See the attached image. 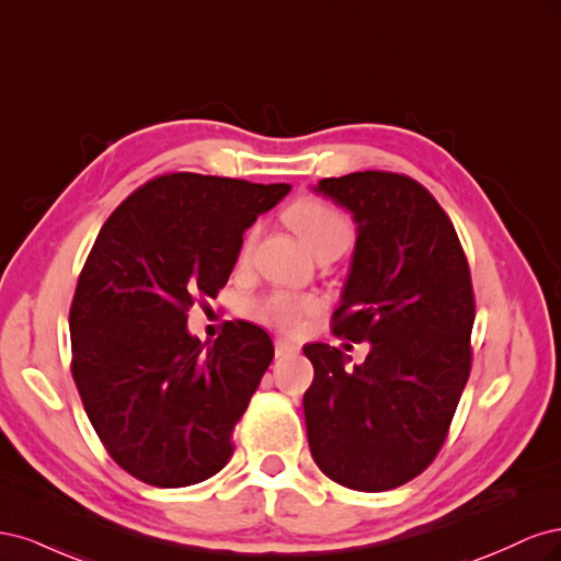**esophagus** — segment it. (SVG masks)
Wrapping results in <instances>:
<instances>
[{
    "label": "esophagus",
    "instance_id": "1",
    "mask_svg": "<svg viewBox=\"0 0 561 561\" xmlns=\"http://www.w3.org/2000/svg\"><path fill=\"white\" fill-rule=\"evenodd\" d=\"M299 348L287 342V339H276V358H285V355H295Z\"/></svg>",
    "mask_w": 561,
    "mask_h": 561
}]
</instances>
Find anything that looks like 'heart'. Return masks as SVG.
<instances>
[{"instance_id":"obj_1","label":"heart","mask_w":561,"mask_h":561,"mask_svg":"<svg viewBox=\"0 0 561 561\" xmlns=\"http://www.w3.org/2000/svg\"><path fill=\"white\" fill-rule=\"evenodd\" d=\"M285 219L299 236L301 243L311 252H316L325 243L351 239L348 219L322 201H297L295 206H290V210L285 213ZM248 245L250 241H245L243 252L248 250ZM318 309L320 299L313 295L274 290L250 304V316L283 332H299L304 320L311 318Z\"/></svg>"}]
</instances>
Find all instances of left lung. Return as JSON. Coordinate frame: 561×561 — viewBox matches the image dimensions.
Segmentation results:
<instances>
[{
	"instance_id": "1",
	"label": "left lung",
	"mask_w": 561,
	"mask_h": 561,
	"mask_svg": "<svg viewBox=\"0 0 561 561\" xmlns=\"http://www.w3.org/2000/svg\"><path fill=\"white\" fill-rule=\"evenodd\" d=\"M313 192L353 215L358 236L332 330L369 342V353L348 369L344 351L304 346L311 456L348 489H396L431 466L466 388L470 268L447 213L412 178L365 171Z\"/></svg>"
}]
</instances>
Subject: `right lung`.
Returning a JSON list of instances; mask_svg holds the SVG:
<instances>
[{
	"label": "right lung",
	"instance_id": "right-lung-1",
	"mask_svg": "<svg viewBox=\"0 0 561 561\" xmlns=\"http://www.w3.org/2000/svg\"><path fill=\"white\" fill-rule=\"evenodd\" d=\"M290 184L173 173L147 182L100 229L70 309L72 377L114 461L151 486L213 478L274 358L271 336L227 322L215 342L186 330L215 297L243 233Z\"/></svg>",
	"mask_w": 561,
	"mask_h": 561
}]
</instances>
